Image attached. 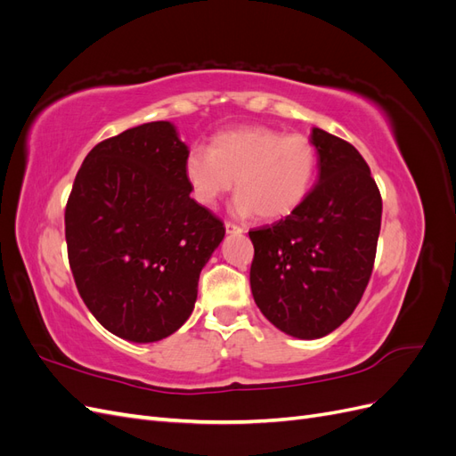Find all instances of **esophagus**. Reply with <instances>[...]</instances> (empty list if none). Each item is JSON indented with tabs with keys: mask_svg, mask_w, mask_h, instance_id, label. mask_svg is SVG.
I'll list each match as a JSON object with an SVG mask.
<instances>
[{
	"mask_svg": "<svg viewBox=\"0 0 456 456\" xmlns=\"http://www.w3.org/2000/svg\"><path fill=\"white\" fill-rule=\"evenodd\" d=\"M224 228H226V233H243V228L241 226H238V224H233V223H226L224 224Z\"/></svg>",
	"mask_w": 456,
	"mask_h": 456,
	"instance_id": "34e87169",
	"label": "esophagus"
}]
</instances>
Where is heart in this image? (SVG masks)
I'll list each match as a JSON object with an SVG mask.
<instances>
[{"label":"heart","mask_w":456,"mask_h":456,"mask_svg":"<svg viewBox=\"0 0 456 456\" xmlns=\"http://www.w3.org/2000/svg\"><path fill=\"white\" fill-rule=\"evenodd\" d=\"M317 150L305 134L245 126L213 136L209 150L194 148L184 163L191 198L215 207L233 188V213L280 220L305 203L315 181Z\"/></svg>","instance_id":"1"}]
</instances>
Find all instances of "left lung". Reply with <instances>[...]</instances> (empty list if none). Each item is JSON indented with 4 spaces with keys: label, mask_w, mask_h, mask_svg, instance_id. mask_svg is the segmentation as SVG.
Instances as JSON below:
<instances>
[{
    "label": "left lung",
    "mask_w": 456,
    "mask_h": 456,
    "mask_svg": "<svg viewBox=\"0 0 456 456\" xmlns=\"http://www.w3.org/2000/svg\"><path fill=\"white\" fill-rule=\"evenodd\" d=\"M317 183L298 209L251 230V291L285 335L322 338L360 305L375 265L382 200L369 165L350 142L312 129Z\"/></svg>",
    "instance_id": "left-lung-1"
}]
</instances>
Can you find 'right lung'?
<instances>
[{"mask_svg":"<svg viewBox=\"0 0 456 456\" xmlns=\"http://www.w3.org/2000/svg\"><path fill=\"white\" fill-rule=\"evenodd\" d=\"M188 146L171 121L142 123L96 144L66 203L77 291L110 333L156 342L194 310L203 266L224 224L190 198Z\"/></svg>","mask_w":456,"mask_h":456,"instance_id":"obj_1","label":"right lung"}]
</instances>
